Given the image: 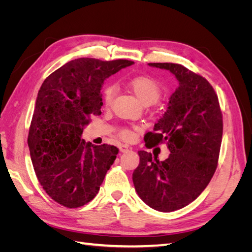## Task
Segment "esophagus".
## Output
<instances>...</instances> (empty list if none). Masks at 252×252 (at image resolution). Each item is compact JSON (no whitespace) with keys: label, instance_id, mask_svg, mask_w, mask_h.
<instances>
[{"label":"esophagus","instance_id":"esophagus-1","mask_svg":"<svg viewBox=\"0 0 252 252\" xmlns=\"http://www.w3.org/2000/svg\"><path fill=\"white\" fill-rule=\"evenodd\" d=\"M119 148H120L121 152H126V151H128L129 149H130V148H129L128 145H125V144H121Z\"/></svg>","mask_w":252,"mask_h":252}]
</instances>
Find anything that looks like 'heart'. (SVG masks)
Here are the masks:
<instances>
[{
  "label": "heart",
  "mask_w": 252,
  "mask_h": 252,
  "mask_svg": "<svg viewBox=\"0 0 252 252\" xmlns=\"http://www.w3.org/2000/svg\"><path fill=\"white\" fill-rule=\"evenodd\" d=\"M127 86L143 104L156 103L162 93L161 85L158 82L149 75H136V77L130 78L127 81ZM114 95H116V87L109 85L104 88L103 102L105 107H110ZM119 135L121 139L129 141L133 138V132L129 128L123 127L120 129Z\"/></svg>",
  "instance_id": "1"
}]
</instances>
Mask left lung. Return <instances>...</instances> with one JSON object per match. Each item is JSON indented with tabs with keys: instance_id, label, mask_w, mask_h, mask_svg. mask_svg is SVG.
I'll return each mask as SVG.
<instances>
[{
	"instance_id": "left-lung-1",
	"label": "left lung",
	"mask_w": 252,
	"mask_h": 252,
	"mask_svg": "<svg viewBox=\"0 0 252 252\" xmlns=\"http://www.w3.org/2000/svg\"><path fill=\"white\" fill-rule=\"evenodd\" d=\"M169 70L179 81L164 116L144 136L146 147L167 144L170 155L158 161L140 150L133 171L134 188L151 208L170 212L193 202L207 187L218 167L223 114L210 83L181 64L149 63Z\"/></svg>"
}]
</instances>
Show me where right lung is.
<instances>
[{
	"instance_id": "1",
	"label": "right lung",
	"mask_w": 252,
	"mask_h": 252,
	"mask_svg": "<svg viewBox=\"0 0 252 252\" xmlns=\"http://www.w3.org/2000/svg\"><path fill=\"white\" fill-rule=\"evenodd\" d=\"M132 61L80 58L45 79L29 127L28 147L34 172L51 199L78 208L96 195L119 154L108 144L81 139L83 127L100 116L104 81Z\"/></svg>"
}]
</instances>
